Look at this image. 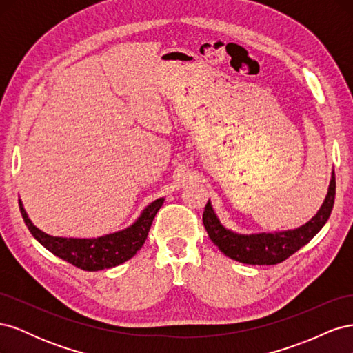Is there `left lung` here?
I'll list each match as a JSON object with an SVG mask.
<instances>
[{
	"label": "left lung",
	"instance_id": "obj_1",
	"mask_svg": "<svg viewBox=\"0 0 353 353\" xmlns=\"http://www.w3.org/2000/svg\"><path fill=\"white\" fill-rule=\"evenodd\" d=\"M336 197V178L331 174L328 193L316 215L305 225L274 232L240 234L225 228L212 208L210 200L203 212V223L213 244L228 258L248 265H275L290 258L293 253L311 241L321 230L333 210Z\"/></svg>",
	"mask_w": 353,
	"mask_h": 353
}]
</instances>
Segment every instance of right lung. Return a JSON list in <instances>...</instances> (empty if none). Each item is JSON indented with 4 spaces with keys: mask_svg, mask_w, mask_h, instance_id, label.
Masks as SVG:
<instances>
[{
    "mask_svg": "<svg viewBox=\"0 0 353 353\" xmlns=\"http://www.w3.org/2000/svg\"><path fill=\"white\" fill-rule=\"evenodd\" d=\"M163 201L165 197L152 201L132 225L128 228L105 234V236L97 239H68L50 236V234L41 231L32 223L20 199L19 206L28 230L48 252L83 271H100L113 268V266L130 261L143 248L148 231H150L152 222L159 209L162 208Z\"/></svg>",
    "mask_w": 353,
    "mask_h": 353,
    "instance_id": "right-lung-1",
    "label": "right lung"
}]
</instances>
